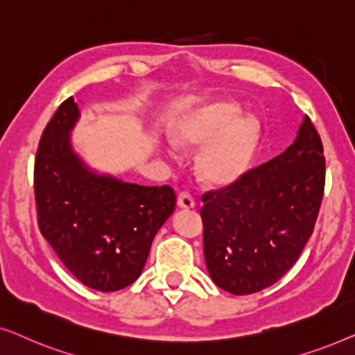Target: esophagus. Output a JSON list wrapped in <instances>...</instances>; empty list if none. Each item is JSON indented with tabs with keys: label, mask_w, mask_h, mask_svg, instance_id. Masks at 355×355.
Wrapping results in <instances>:
<instances>
[{
	"label": "esophagus",
	"mask_w": 355,
	"mask_h": 355,
	"mask_svg": "<svg viewBox=\"0 0 355 355\" xmlns=\"http://www.w3.org/2000/svg\"><path fill=\"white\" fill-rule=\"evenodd\" d=\"M178 207L179 208H193L196 207V200L189 192H181L178 196Z\"/></svg>",
	"instance_id": "1"
}]
</instances>
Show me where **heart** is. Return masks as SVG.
I'll return each mask as SVG.
<instances>
[{"label":"heart","mask_w":355,"mask_h":355,"mask_svg":"<svg viewBox=\"0 0 355 355\" xmlns=\"http://www.w3.org/2000/svg\"><path fill=\"white\" fill-rule=\"evenodd\" d=\"M232 101H211L191 111L169 128L174 147H204L197 157V171L210 186H230L249 171L260 144V123L241 116Z\"/></svg>","instance_id":"obj_1"}]
</instances>
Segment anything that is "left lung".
Returning <instances> with one entry per match:
<instances>
[{
    "mask_svg": "<svg viewBox=\"0 0 355 355\" xmlns=\"http://www.w3.org/2000/svg\"><path fill=\"white\" fill-rule=\"evenodd\" d=\"M323 191V144L305 116L283 153L202 196L203 252L213 283L236 295L275 284L312 236Z\"/></svg>",
    "mask_w": 355,
    "mask_h": 355,
    "instance_id": "1",
    "label": "left lung"
}]
</instances>
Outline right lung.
Segmentation results:
<instances>
[{"label":"right lung","mask_w":355,"mask_h":355,"mask_svg":"<svg viewBox=\"0 0 355 355\" xmlns=\"http://www.w3.org/2000/svg\"><path fill=\"white\" fill-rule=\"evenodd\" d=\"M77 119L71 96L40 137L33 166L38 227L82 284L113 293L142 273L176 193L169 186H139L90 171L71 145Z\"/></svg>","instance_id":"1"}]
</instances>
